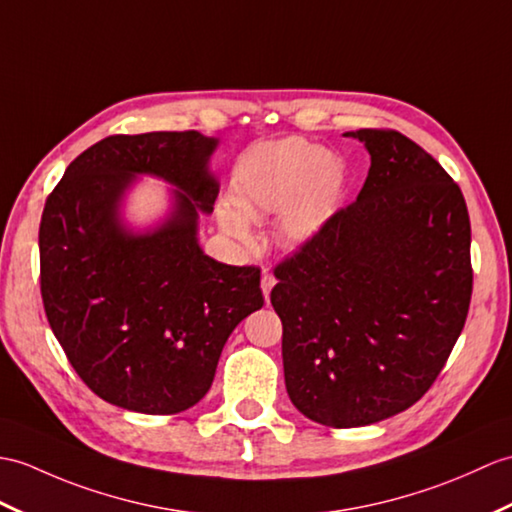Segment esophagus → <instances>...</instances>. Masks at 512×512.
<instances>
[{
  "mask_svg": "<svg viewBox=\"0 0 512 512\" xmlns=\"http://www.w3.org/2000/svg\"><path fill=\"white\" fill-rule=\"evenodd\" d=\"M272 285H275V277H272V272H270V270L261 272V292H264V299H266V301L270 299Z\"/></svg>",
  "mask_w": 512,
  "mask_h": 512,
  "instance_id": "34e87169",
  "label": "esophagus"
}]
</instances>
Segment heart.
<instances>
[{"mask_svg": "<svg viewBox=\"0 0 512 512\" xmlns=\"http://www.w3.org/2000/svg\"><path fill=\"white\" fill-rule=\"evenodd\" d=\"M344 183L338 157L305 139L261 144L240 161L233 178V205L218 211L222 231L233 240L253 242L248 220L279 214V233L290 244H307L334 216Z\"/></svg>", "mask_w": 512, "mask_h": 512, "instance_id": "heart-1", "label": "heart"}]
</instances>
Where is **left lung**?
Wrapping results in <instances>:
<instances>
[{"mask_svg": "<svg viewBox=\"0 0 512 512\" xmlns=\"http://www.w3.org/2000/svg\"><path fill=\"white\" fill-rule=\"evenodd\" d=\"M362 192L275 268L292 403L327 427H362L417 403L471 301V224L451 176L397 130L362 128Z\"/></svg>", "mask_w": 512, "mask_h": 512, "instance_id": "left-lung-1", "label": "left lung"}]
</instances>
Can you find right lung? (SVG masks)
<instances>
[{
    "mask_svg": "<svg viewBox=\"0 0 512 512\" xmlns=\"http://www.w3.org/2000/svg\"><path fill=\"white\" fill-rule=\"evenodd\" d=\"M218 144L198 130L106 137L69 163L45 202L47 320L82 382L117 408H192L231 331L264 305L259 268L220 264L198 244L200 213L220 192L209 170ZM139 175L175 187L166 218L144 232L123 220Z\"/></svg>",
    "mask_w": 512,
    "mask_h": 512,
    "instance_id": "1",
    "label": "right lung"
}]
</instances>
